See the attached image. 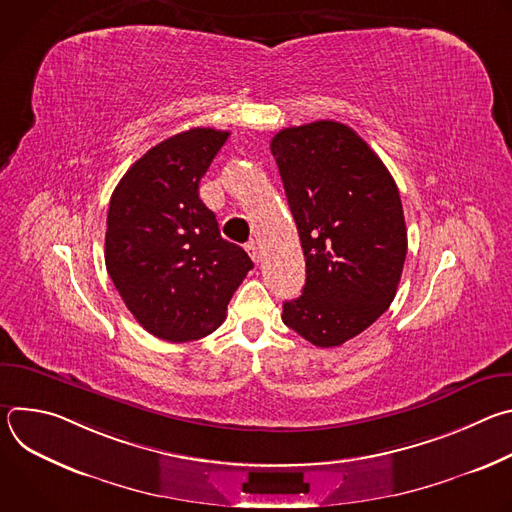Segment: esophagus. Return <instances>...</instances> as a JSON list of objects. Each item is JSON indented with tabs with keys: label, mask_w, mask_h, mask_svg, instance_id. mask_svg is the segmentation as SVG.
<instances>
[{
	"label": "esophagus",
	"mask_w": 512,
	"mask_h": 512,
	"mask_svg": "<svg viewBox=\"0 0 512 512\" xmlns=\"http://www.w3.org/2000/svg\"><path fill=\"white\" fill-rule=\"evenodd\" d=\"M247 253L251 255V259H253L255 263L261 261V247H259L257 243H249V245H247Z\"/></svg>",
	"instance_id": "obj_1"
}]
</instances>
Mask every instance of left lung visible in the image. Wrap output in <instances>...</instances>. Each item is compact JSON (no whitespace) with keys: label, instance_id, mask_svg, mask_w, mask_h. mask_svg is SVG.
I'll list each match as a JSON object with an SVG mask.
<instances>
[{"label":"left lung","instance_id":"8db88e82","mask_svg":"<svg viewBox=\"0 0 512 512\" xmlns=\"http://www.w3.org/2000/svg\"><path fill=\"white\" fill-rule=\"evenodd\" d=\"M298 225L306 285L281 320L320 348L340 346L391 306L407 255L401 196L354 129L314 121L271 139Z\"/></svg>","mask_w":512,"mask_h":512}]
</instances>
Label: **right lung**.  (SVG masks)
Listing matches in <instances>:
<instances>
[{
    "instance_id": "1",
    "label": "right lung",
    "mask_w": 512,
    "mask_h": 512,
    "mask_svg": "<svg viewBox=\"0 0 512 512\" xmlns=\"http://www.w3.org/2000/svg\"><path fill=\"white\" fill-rule=\"evenodd\" d=\"M227 137L192 127L160 141L125 172L109 202L107 273L133 318L168 342L198 340L221 326L253 269L198 196Z\"/></svg>"
}]
</instances>
